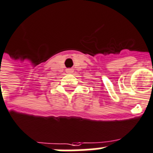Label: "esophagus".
<instances>
[{"label": "esophagus", "instance_id": "esophagus-1", "mask_svg": "<svg viewBox=\"0 0 153 153\" xmlns=\"http://www.w3.org/2000/svg\"><path fill=\"white\" fill-rule=\"evenodd\" d=\"M67 73H69V74H71V73H72V72H73V71H72L71 69H67Z\"/></svg>", "mask_w": 153, "mask_h": 153}]
</instances>
